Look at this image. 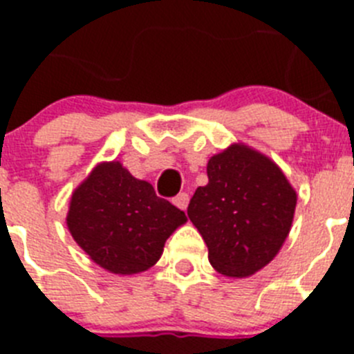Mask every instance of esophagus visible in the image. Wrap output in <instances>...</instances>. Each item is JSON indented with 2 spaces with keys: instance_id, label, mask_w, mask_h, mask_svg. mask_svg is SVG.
Returning a JSON list of instances; mask_svg holds the SVG:
<instances>
[{
  "instance_id": "34e87169",
  "label": "esophagus",
  "mask_w": 354,
  "mask_h": 354,
  "mask_svg": "<svg viewBox=\"0 0 354 354\" xmlns=\"http://www.w3.org/2000/svg\"><path fill=\"white\" fill-rule=\"evenodd\" d=\"M174 204L179 209H183V211H186L187 204H189V195H187V193H179V195L174 198Z\"/></svg>"
}]
</instances>
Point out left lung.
<instances>
[{
  "instance_id": "left-lung-1",
  "label": "left lung",
  "mask_w": 354,
  "mask_h": 354,
  "mask_svg": "<svg viewBox=\"0 0 354 354\" xmlns=\"http://www.w3.org/2000/svg\"><path fill=\"white\" fill-rule=\"evenodd\" d=\"M187 216L218 273L246 278L270 264L290 232L298 195L273 159L232 143L207 162Z\"/></svg>"
}]
</instances>
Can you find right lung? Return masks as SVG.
<instances>
[{
    "label": "right lung",
    "mask_w": 354,
    "mask_h": 354,
    "mask_svg": "<svg viewBox=\"0 0 354 354\" xmlns=\"http://www.w3.org/2000/svg\"><path fill=\"white\" fill-rule=\"evenodd\" d=\"M186 214L120 161H102L72 192L67 228L86 255L113 274H138L161 259Z\"/></svg>",
    "instance_id": "1"
}]
</instances>
